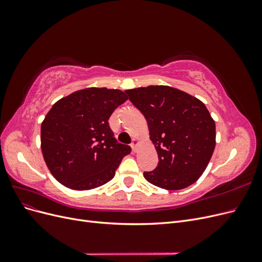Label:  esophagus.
<instances>
[{"mask_svg": "<svg viewBox=\"0 0 262 262\" xmlns=\"http://www.w3.org/2000/svg\"><path fill=\"white\" fill-rule=\"evenodd\" d=\"M138 144H139V141L137 139H133L132 140V143H131V147L133 149V152H136L137 148H138Z\"/></svg>", "mask_w": 262, "mask_h": 262, "instance_id": "esophagus-1", "label": "esophagus"}]
</instances>
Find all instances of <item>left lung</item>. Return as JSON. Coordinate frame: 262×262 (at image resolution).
<instances>
[{"instance_id":"8db88e82","label":"left lung","mask_w":262,"mask_h":262,"mask_svg":"<svg viewBox=\"0 0 262 262\" xmlns=\"http://www.w3.org/2000/svg\"><path fill=\"white\" fill-rule=\"evenodd\" d=\"M145 117L158 165L144 171L150 184L167 190L192 185L202 175L215 147V122L202 101L164 85L124 92Z\"/></svg>"}]
</instances>
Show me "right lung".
I'll return each mask as SVG.
<instances>
[{
  "instance_id": "1",
  "label": "right lung",
  "mask_w": 262,
  "mask_h": 262,
  "mask_svg": "<svg viewBox=\"0 0 262 262\" xmlns=\"http://www.w3.org/2000/svg\"><path fill=\"white\" fill-rule=\"evenodd\" d=\"M126 99L119 90L91 87L52 106L41 124V150L60 184L73 190H90L115 177L131 147L116 140L108 120Z\"/></svg>"
}]
</instances>
